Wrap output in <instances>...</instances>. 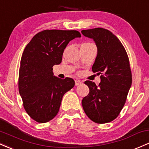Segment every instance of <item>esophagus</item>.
Wrapping results in <instances>:
<instances>
[{"instance_id": "obj_1", "label": "esophagus", "mask_w": 149, "mask_h": 149, "mask_svg": "<svg viewBox=\"0 0 149 149\" xmlns=\"http://www.w3.org/2000/svg\"><path fill=\"white\" fill-rule=\"evenodd\" d=\"M81 83H81L80 81H75V85H76V86H79V85H81Z\"/></svg>"}]
</instances>
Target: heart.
Instances as JSON below:
<instances>
[{
	"label": "heart",
	"mask_w": 149,
	"mask_h": 149,
	"mask_svg": "<svg viewBox=\"0 0 149 149\" xmlns=\"http://www.w3.org/2000/svg\"><path fill=\"white\" fill-rule=\"evenodd\" d=\"M93 45V44L90 43V42H86V43H83L81 45Z\"/></svg>",
	"instance_id": "1"
}]
</instances>
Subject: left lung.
Masks as SVG:
<instances>
[{
  "label": "left lung",
  "mask_w": 149,
  "mask_h": 149,
  "mask_svg": "<svg viewBox=\"0 0 149 149\" xmlns=\"http://www.w3.org/2000/svg\"><path fill=\"white\" fill-rule=\"evenodd\" d=\"M81 33L95 42L97 55L92 70L101 75L98 86L85 81L90 92L83 97V108L94 122L107 123L118 117L127 100L132 82L130 60L124 46L110 31L97 27Z\"/></svg>",
  "instance_id": "left-lung-1"
}]
</instances>
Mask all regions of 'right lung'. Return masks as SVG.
Masks as SVG:
<instances>
[{
  "instance_id": "add662e5",
  "label": "right lung",
  "mask_w": 149,
  "mask_h": 149,
  "mask_svg": "<svg viewBox=\"0 0 149 149\" xmlns=\"http://www.w3.org/2000/svg\"><path fill=\"white\" fill-rule=\"evenodd\" d=\"M81 37L76 30L45 29L36 34L24 48L19 70V93L26 112L36 122L45 123L54 118L63 95L74 86L72 78L54 76L52 70L53 66L61 63L68 42Z\"/></svg>"
}]
</instances>
